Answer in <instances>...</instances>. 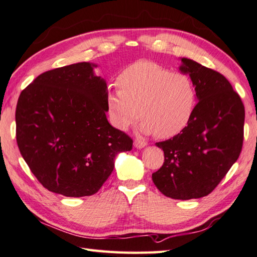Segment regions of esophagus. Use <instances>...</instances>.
Wrapping results in <instances>:
<instances>
[{
    "label": "esophagus",
    "instance_id": "1",
    "mask_svg": "<svg viewBox=\"0 0 257 257\" xmlns=\"http://www.w3.org/2000/svg\"><path fill=\"white\" fill-rule=\"evenodd\" d=\"M134 146L136 149H143V148H145L146 146V142L145 141H143V140H135L134 141Z\"/></svg>",
    "mask_w": 257,
    "mask_h": 257
}]
</instances>
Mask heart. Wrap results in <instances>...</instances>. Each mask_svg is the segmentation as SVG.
Instances as JSON below:
<instances>
[{"label": "heart", "mask_w": 257, "mask_h": 257, "mask_svg": "<svg viewBox=\"0 0 257 257\" xmlns=\"http://www.w3.org/2000/svg\"><path fill=\"white\" fill-rule=\"evenodd\" d=\"M116 90L107 94L115 127L126 131L142 117L141 132L170 139L182 132L194 112L195 87L190 76L151 61H138L119 73Z\"/></svg>", "instance_id": "obj_1"}]
</instances>
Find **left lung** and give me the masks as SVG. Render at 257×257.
<instances>
[{
	"label": "left lung",
	"instance_id": "obj_1",
	"mask_svg": "<svg viewBox=\"0 0 257 257\" xmlns=\"http://www.w3.org/2000/svg\"><path fill=\"white\" fill-rule=\"evenodd\" d=\"M198 99L187 126L156 143L164 163L152 174L167 197L191 200L208 195L237 161L243 146L245 108L226 77L190 59H181Z\"/></svg>",
	"mask_w": 257,
	"mask_h": 257
}]
</instances>
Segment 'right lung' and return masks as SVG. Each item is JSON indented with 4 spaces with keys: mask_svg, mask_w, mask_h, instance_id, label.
I'll return each instance as SVG.
<instances>
[{
    "mask_svg": "<svg viewBox=\"0 0 257 257\" xmlns=\"http://www.w3.org/2000/svg\"><path fill=\"white\" fill-rule=\"evenodd\" d=\"M95 64L76 63L42 73L21 92L15 122L21 155L49 191L90 196L133 140L106 118V82Z\"/></svg>",
    "mask_w": 257,
    "mask_h": 257,
    "instance_id": "add662e5",
    "label": "right lung"
}]
</instances>
